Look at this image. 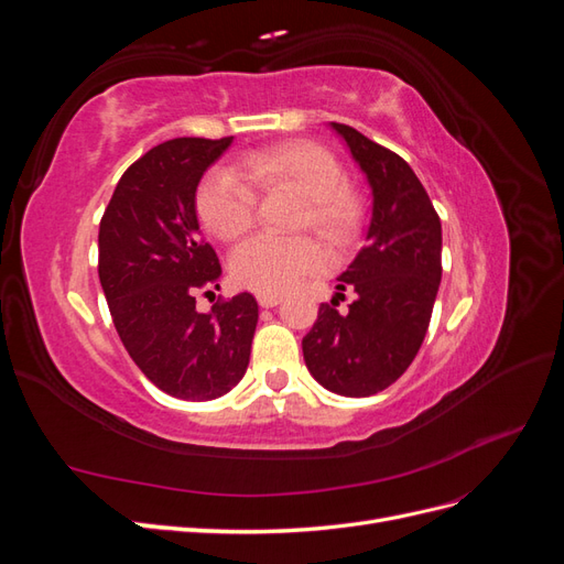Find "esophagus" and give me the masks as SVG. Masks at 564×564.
Listing matches in <instances>:
<instances>
[{
  "label": "esophagus",
  "mask_w": 564,
  "mask_h": 564,
  "mask_svg": "<svg viewBox=\"0 0 564 564\" xmlns=\"http://www.w3.org/2000/svg\"><path fill=\"white\" fill-rule=\"evenodd\" d=\"M256 301H259L261 308H275V305L282 303V296H278V294H259V296H256Z\"/></svg>",
  "instance_id": "1"
}]
</instances>
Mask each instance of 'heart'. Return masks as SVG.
<instances>
[{
    "label": "heart",
    "mask_w": 564,
    "mask_h": 564,
    "mask_svg": "<svg viewBox=\"0 0 564 564\" xmlns=\"http://www.w3.org/2000/svg\"><path fill=\"white\" fill-rule=\"evenodd\" d=\"M344 169L327 148L317 143H282L247 152L228 166L214 169L202 181L195 207L202 226L218 240H237L253 226L256 191L286 187L305 199L301 226L324 242L344 245L360 226L362 207L348 187ZM322 265L317 247L303 237L256 235L230 256L232 280L259 294H284Z\"/></svg>",
    "instance_id": "obj_1"
}]
</instances>
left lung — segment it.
I'll return each instance as SVG.
<instances>
[{
    "label": "left lung",
    "mask_w": 564,
    "mask_h": 564,
    "mask_svg": "<svg viewBox=\"0 0 564 564\" xmlns=\"http://www.w3.org/2000/svg\"><path fill=\"white\" fill-rule=\"evenodd\" d=\"M344 139L371 191L367 247L338 275L332 303H322L303 336L313 379L336 395L369 398L395 383L429 332L442 278V226L433 202L400 155L352 127L329 122ZM346 288L356 301L335 305Z\"/></svg>",
    "instance_id": "1"
}]
</instances>
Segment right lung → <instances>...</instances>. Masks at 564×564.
Here are the masks:
<instances>
[{
    "label": "right lung",
    "instance_id": "right-lung-1",
    "mask_svg": "<svg viewBox=\"0 0 564 564\" xmlns=\"http://www.w3.org/2000/svg\"><path fill=\"white\" fill-rule=\"evenodd\" d=\"M230 145L232 135L148 150L119 178L98 228V278L115 329L145 377L178 400H216L240 383L259 322L247 292L195 311V294L218 289L220 278L195 193Z\"/></svg>",
    "mask_w": 564,
    "mask_h": 564
}]
</instances>
